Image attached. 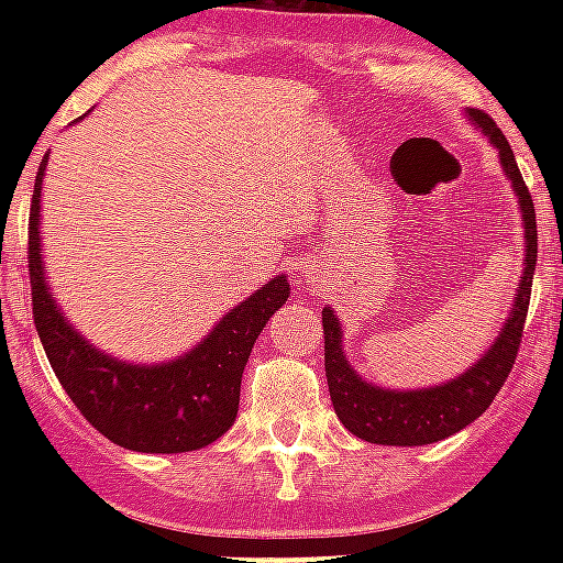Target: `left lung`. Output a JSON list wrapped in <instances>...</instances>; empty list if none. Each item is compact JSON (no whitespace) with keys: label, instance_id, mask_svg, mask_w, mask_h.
Here are the masks:
<instances>
[{"label":"left lung","instance_id":"left-lung-1","mask_svg":"<svg viewBox=\"0 0 563 563\" xmlns=\"http://www.w3.org/2000/svg\"><path fill=\"white\" fill-rule=\"evenodd\" d=\"M473 125L482 128V134L497 145L499 163L506 169L508 180L517 192L520 212H523V277L517 286L515 307L506 318V327L499 330L497 342L490 344L473 368L459 374L455 379L432 388H415V391H391L379 388L374 383H365L342 351V327L333 309L324 307L321 324H324V368L327 385H330V400L344 427L353 435L368 441V444L388 446H423L444 441L453 432L464 429L467 423L479 418L488 409L499 388L506 385L508 374L515 368L520 339H523L526 312H529V295H532L534 263H538V221H534L532 195L526 189L523 175L517 169L515 152L497 128V122L482 113V110H467Z\"/></svg>","mask_w":563,"mask_h":563}]
</instances>
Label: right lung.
Instances as JSON below:
<instances>
[{
    "label": "right lung",
    "instance_id": "add662e5",
    "mask_svg": "<svg viewBox=\"0 0 563 563\" xmlns=\"http://www.w3.org/2000/svg\"><path fill=\"white\" fill-rule=\"evenodd\" d=\"M40 163L29 216L31 312L48 365L84 418L113 444L136 453H189L233 427L242 371L256 335L289 298L286 274L233 307L192 351L163 365H131L96 351L64 318L46 289L40 247Z\"/></svg>",
    "mask_w": 563,
    "mask_h": 563
}]
</instances>
